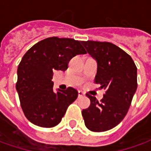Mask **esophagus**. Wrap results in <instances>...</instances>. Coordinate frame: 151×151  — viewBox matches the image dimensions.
Segmentation results:
<instances>
[{
    "mask_svg": "<svg viewBox=\"0 0 151 151\" xmlns=\"http://www.w3.org/2000/svg\"><path fill=\"white\" fill-rule=\"evenodd\" d=\"M83 95H84V93L82 91H78V98H81Z\"/></svg>",
    "mask_w": 151,
    "mask_h": 151,
    "instance_id": "1",
    "label": "esophagus"
}]
</instances>
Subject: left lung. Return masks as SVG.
<instances>
[{
  "label": "left lung",
  "mask_w": 151,
  "mask_h": 151,
  "mask_svg": "<svg viewBox=\"0 0 151 151\" xmlns=\"http://www.w3.org/2000/svg\"><path fill=\"white\" fill-rule=\"evenodd\" d=\"M82 44L97 62L95 82L106 91L101 103L86 95L91 105L82 110V116L88 129L104 132L126 116L137 87V67L131 56L113 43L88 40Z\"/></svg>",
  "instance_id": "left-lung-1"
}]
</instances>
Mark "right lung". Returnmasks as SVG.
<instances>
[{"instance_id":"right-lung-1","label":"right lung","mask_w":151,"mask_h":151,"mask_svg":"<svg viewBox=\"0 0 151 151\" xmlns=\"http://www.w3.org/2000/svg\"><path fill=\"white\" fill-rule=\"evenodd\" d=\"M86 53L82 41L57 37L41 40L26 52L18 67L16 90L29 121L43 128L61 121L78 93L72 87L54 91L53 71H65L73 56Z\"/></svg>"}]
</instances>
